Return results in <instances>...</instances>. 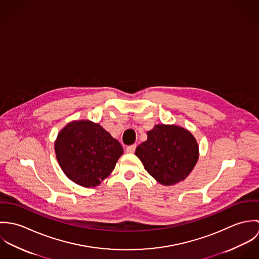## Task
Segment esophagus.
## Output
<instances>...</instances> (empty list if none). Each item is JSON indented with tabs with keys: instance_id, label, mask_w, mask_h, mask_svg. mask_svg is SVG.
<instances>
[{
	"instance_id": "1",
	"label": "esophagus",
	"mask_w": 259,
	"mask_h": 259,
	"mask_svg": "<svg viewBox=\"0 0 259 259\" xmlns=\"http://www.w3.org/2000/svg\"><path fill=\"white\" fill-rule=\"evenodd\" d=\"M136 148H137L136 145H132V146H130V147H127V148H125V151H126L127 153H134L135 150H136Z\"/></svg>"
}]
</instances>
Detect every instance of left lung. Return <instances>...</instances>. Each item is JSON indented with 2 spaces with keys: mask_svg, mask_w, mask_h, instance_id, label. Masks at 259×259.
<instances>
[{
  "mask_svg": "<svg viewBox=\"0 0 259 259\" xmlns=\"http://www.w3.org/2000/svg\"><path fill=\"white\" fill-rule=\"evenodd\" d=\"M146 170L161 185L184 182L194 168L198 144L193 135L177 124H155L148 140L136 149Z\"/></svg>",
  "mask_w": 259,
  "mask_h": 259,
  "instance_id": "obj_1",
  "label": "left lung"
}]
</instances>
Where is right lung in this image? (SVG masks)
<instances>
[{
  "label": "right lung",
  "mask_w": 259,
  "mask_h": 259,
  "mask_svg": "<svg viewBox=\"0 0 259 259\" xmlns=\"http://www.w3.org/2000/svg\"><path fill=\"white\" fill-rule=\"evenodd\" d=\"M55 152L68 179L96 187L111 175L123 149L100 123L80 119L70 121L58 134Z\"/></svg>",
  "instance_id": "1"
}]
</instances>
